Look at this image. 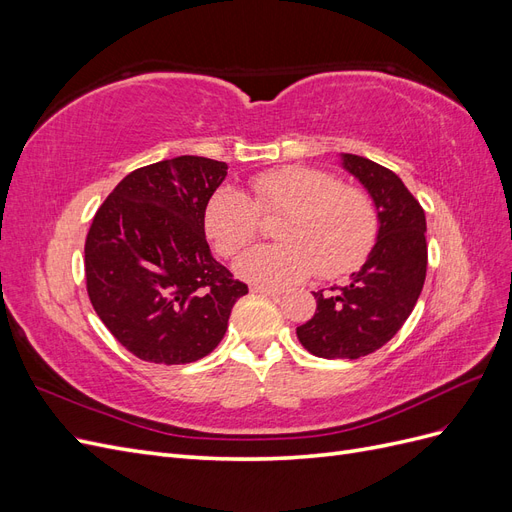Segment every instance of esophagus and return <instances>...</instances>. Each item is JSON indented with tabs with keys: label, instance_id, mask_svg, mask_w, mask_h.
<instances>
[{
	"label": "esophagus",
	"instance_id": "1",
	"mask_svg": "<svg viewBox=\"0 0 512 512\" xmlns=\"http://www.w3.org/2000/svg\"><path fill=\"white\" fill-rule=\"evenodd\" d=\"M252 292H256V294H262V297H280L282 294V290H273V288H262V286H254L252 288Z\"/></svg>",
	"mask_w": 512,
	"mask_h": 512
}]
</instances>
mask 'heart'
I'll return each instance as SVG.
<instances>
[{
  "instance_id": "heart-1",
  "label": "heart",
  "mask_w": 512,
  "mask_h": 512,
  "mask_svg": "<svg viewBox=\"0 0 512 512\" xmlns=\"http://www.w3.org/2000/svg\"><path fill=\"white\" fill-rule=\"evenodd\" d=\"M252 196L222 185L205 207V230L224 256L250 243L262 213H282L275 237L282 243L243 252L235 271L262 288L303 282L312 273L333 277L359 265L376 239V209L365 192L337 185L324 170L284 166L252 177Z\"/></svg>"
}]
</instances>
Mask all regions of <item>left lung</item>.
Listing matches in <instances>:
<instances>
[{"mask_svg":"<svg viewBox=\"0 0 512 512\" xmlns=\"http://www.w3.org/2000/svg\"><path fill=\"white\" fill-rule=\"evenodd\" d=\"M339 164L367 190L378 235L359 271L329 294L314 292L316 314L297 327L301 346L320 359H361L408 320L427 273L425 211L393 170L352 153Z\"/></svg>","mask_w":512,"mask_h":512,"instance_id":"8db88e82","label":"left lung"}]
</instances>
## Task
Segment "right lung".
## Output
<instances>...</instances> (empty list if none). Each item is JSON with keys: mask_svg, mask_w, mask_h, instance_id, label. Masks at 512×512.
I'll return each instance as SVG.
<instances>
[{"mask_svg": "<svg viewBox=\"0 0 512 512\" xmlns=\"http://www.w3.org/2000/svg\"><path fill=\"white\" fill-rule=\"evenodd\" d=\"M226 162L179 156L134 170L98 209L85 241L87 294L134 356L185 365L218 348L247 286L211 256L205 207Z\"/></svg>", "mask_w": 512, "mask_h": 512, "instance_id": "obj_1", "label": "right lung"}]
</instances>
